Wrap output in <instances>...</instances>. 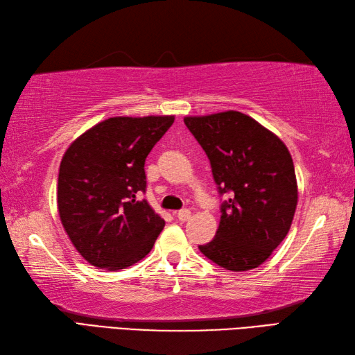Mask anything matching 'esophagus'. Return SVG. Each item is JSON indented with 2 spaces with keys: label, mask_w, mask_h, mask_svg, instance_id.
<instances>
[{
  "label": "esophagus",
  "mask_w": 355,
  "mask_h": 355,
  "mask_svg": "<svg viewBox=\"0 0 355 355\" xmlns=\"http://www.w3.org/2000/svg\"><path fill=\"white\" fill-rule=\"evenodd\" d=\"M191 217V211L190 209H180L178 211V218L180 222H187V220H190Z\"/></svg>",
  "instance_id": "1"
}]
</instances>
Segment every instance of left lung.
<instances>
[{"label":"left lung","instance_id":"8db88e82","mask_svg":"<svg viewBox=\"0 0 355 355\" xmlns=\"http://www.w3.org/2000/svg\"><path fill=\"white\" fill-rule=\"evenodd\" d=\"M207 153L220 196L218 230L202 254L226 270L263 264L286 239L296 205L295 165L282 141L249 115L227 111L185 116Z\"/></svg>","mask_w":355,"mask_h":355}]
</instances>
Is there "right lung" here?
<instances>
[{"instance_id":"1","label":"right lung","mask_w":355,"mask_h":355,"mask_svg":"<svg viewBox=\"0 0 355 355\" xmlns=\"http://www.w3.org/2000/svg\"><path fill=\"white\" fill-rule=\"evenodd\" d=\"M173 121V115L107 118L62 157L59 217L89 264L120 270L152 250L165 222L137 194L147 187L146 157Z\"/></svg>"}]
</instances>
